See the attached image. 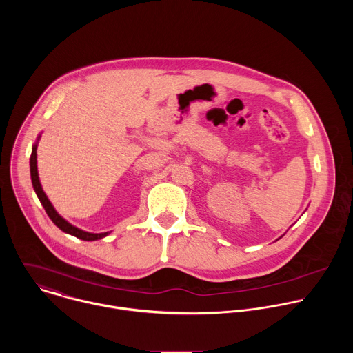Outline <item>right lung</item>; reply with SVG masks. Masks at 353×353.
Segmentation results:
<instances>
[{
    "label": "right lung",
    "instance_id": "obj_1",
    "mask_svg": "<svg viewBox=\"0 0 353 353\" xmlns=\"http://www.w3.org/2000/svg\"><path fill=\"white\" fill-rule=\"evenodd\" d=\"M40 137H37V141H39ZM36 149H37V143L33 145L32 148V155H30V177H32V184H33V188L37 194V198L40 199V203L46 211V214L48 215V218L53 221V223L61 229L63 232L68 233V234H72L81 240H86V241H92V240H99V239H103L109 234V232H105V233H89V232H85V230H81L78 228H75L74 225H71L70 222H67L63 216L59 215V212L54 210V207L52 205V203H50V199L47 198V195L44 194L43 188H41V184H40V180H39V173H37V154H36Z\"/></svg>",
    "mask_w": 353,
    "mask_h": 353
}]
</instances>
